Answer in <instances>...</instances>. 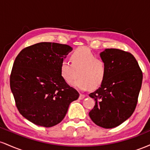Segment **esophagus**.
Wrapping results in <instances>:
<instances>
[{"instance_id": "obj_1", "label": "esophagus", "mask_w": 150, "mask_h": 150, "mask_svg": "<svg viewBox=\"0 0 150 150\" xmlns=\"http://www.w3.org/2000/svg\"><path fill=\"white\" fill-rule=\"evenodd\" d=\"M85 97V94H80V97H79V99H83Z\"/></svg>"}]
</instances>
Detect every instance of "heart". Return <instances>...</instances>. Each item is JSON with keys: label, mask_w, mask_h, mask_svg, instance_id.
Here are the masks:
<instances>
[{"label": "heart", "mask_w": 150, "mask_h": 150, "mask_svg": "<svg viewBox=\"0 0 150 150\" xmlns=\"http://www.w3.org/2000/svg\"><path fill=\"white\" fill-rule=\"evenodd\" d=\"M71 62L63 60L60 65V72L63 80L72 84L75 88L85 91L90 88H97L104 82L107 73V67L104 60L97 58L87 48H79L70 55Z\"/></svg>", "instance_id": "b5f03b06"}]
</instances>
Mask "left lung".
Wrapping results in <instances>:
<instances>
[{
  "label": "left lung",
  "mask_w": 150,
  "mask_h": 150,
  "mask_svg": "<svg viewBox=\"0 0 150 150\" xmlns=\"http://www.w3.org/2000/svg\"><path fill=\"white\" fill-rule=\"evenodd\" d=\"M107 67L101 87L89 96L95 101L89 115L96 125L113 128L130 118L135 111L142 82V72L130 53L106 49L100 53Z\"/></svg>",
  "instance_id": "8db88e82"
}]
</instances>
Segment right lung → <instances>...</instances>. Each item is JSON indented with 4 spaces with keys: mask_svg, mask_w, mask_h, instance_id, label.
<instances>
[{
    "mask_svg": "<svg viewBox=\"0 0 150 150\" xmlns=\"http://www.w3.org/2000/svg\"><path fill=\"white\" fill-rule=\"evenodd\" d=\"M73 50L66 44L41 42L26 47L15 58L10 85L19 112L34 124H58L79 93L65 82L60 65Z\"/></svg>",
    "mask_w": 150,
    "mask_h": 150,
    "instance_id": "1",
    "label": "right lung"
}]
</instances>
